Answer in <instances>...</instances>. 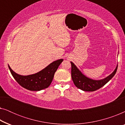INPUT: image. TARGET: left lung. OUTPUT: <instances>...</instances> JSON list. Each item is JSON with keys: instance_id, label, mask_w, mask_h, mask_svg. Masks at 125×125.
<instances>
[{"instance_id": "8db88e82", "label": "left lung", "mask_w": 125, "mask_h": 125, "mask_svg": "<svg viewBox=\"0 0 125 125\" xmlns=\"http://www.w3.org/2000/svg\"><path fill=\"white\" fill-rule=\"evenodd\" d=\"M72 65L71 76L75 86L83 91L93 92L104 86L113 77L117 72L118 64L114 71L106 77L101 80H93L83 74L73 62Z\"/></svg>"}]
</instances>
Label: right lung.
<instances>
[{
	"instance_id": "add662e5",
	"label": "right lung",
	"mask_w": 125,
	"mask_h": 125,
	"mask_svg": "<svg viewBox=\"0 0 125 125\" xmlns=\"http://www.w3.org/2000/svg\"><path fill=\"white\" fill-rule=\"evenodd\" d=\"M63 60L61 59L54 61L39 72L28 76H23L15 73L9 65H8L11 73L19 84L27 90L40 91L47 88L51 85L54 73Z\"/></svg>"
}]
</instances>
